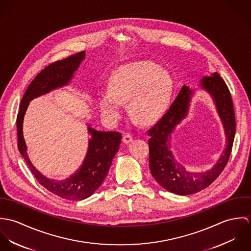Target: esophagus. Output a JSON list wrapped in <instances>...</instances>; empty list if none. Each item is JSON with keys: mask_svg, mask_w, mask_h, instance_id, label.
I'll list each match as a JSON object with an SVG mask.
<instances>
[{"mask_svg": "<svg viewBox=\"0 0 251 251\" xmlns=\"http://www.w3.org/2000/svg\"><path fill=\"white\" fill-rule=\"evenodd\" d=\"M132 140H133V136L129 133H126L123 136V142L124 143L129 144L130 142H132Z\"/></svg>", "mask_w": 251, "mask_h": 251, "instance_id": "1", "label": "esophagus"}]
</instances>
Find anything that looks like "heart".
Wrapping results in <instances>:
<instances>
[{"label": "heart", "mask_w": 251, "mask_h": 251, "mask_svg": "<svg viewBox=\"0 0 251 251\" xmlns=\"http://www.w3.org/2000/svg\"><path fill=\"white\" fill-rule=\"evenodd\" d=\"M174 89L171 74L151 61H139L119 67L112 72L109 89L99 94L103 116L116 121L129 100L133 117L143 123L155 121L169 106Z\"/></svg>", "instance_id": "obj_1"}]
</instances>
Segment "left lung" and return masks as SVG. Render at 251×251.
Returning <instances> with one entry per match:
<instances>
[{
    "instance_id": "8db88e82",
    "label": "left lung",
    "mask_w": 251,
    "mask_h": 251,
    "mask_svg": "<svg viewBox=\"0 0 251 251\" xmlns=\"http://www.w3.org/2000/svg\"><path fill=\"white\" fill-rule=\"evenodd\" d=\"M201 87L215 100L219 117L227 137L226 149L215 166L206 172H189L178 163L169 150V137L175 126L186 116L192 91L183 86L175 101L170 105L161 119L151 127L147 134L149 139V162L152 177L166 190L189 195L208 187L218 178L225 168L231 151L236 132V120L230 91L217 72L202 79Z\"/></svg>"
}]
</instances>
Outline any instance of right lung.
<instances>
[{"mask_svg":"<svg viewBox=\"0 0 251 251\" xmlns=\"http://www.w3.org/2000/svg\"><path fill=\"white\" fill-rule=\"evenodd\" d=\"M84 58L85 51H81L66 59L49 64L39 72L22 98L16 120L18 150L36 180L55 195L75 201L88 198L101 185L107 175L112 160L119 151L122 134L117 131H98L89 126L92 139L90 140L83 165L71 178L60 181L42 176L31 163L26 151L27 148L23 138L22 125L29 102L35 98L67 85Z\"/></svg>","mask_w":251,"mask_h":251,"instance_id":"add662e5","label":"right lung"}]
</instances>
